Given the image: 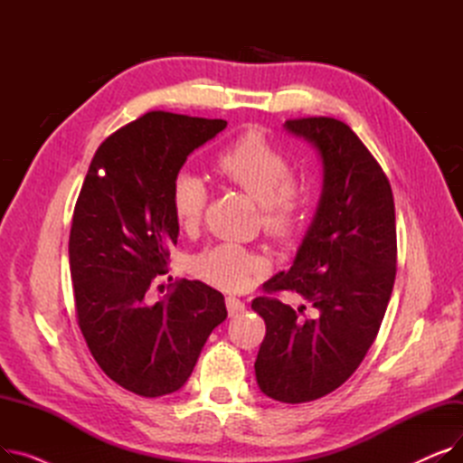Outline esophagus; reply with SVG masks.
Masks as SVG:
<instances>
[{"label":"esophagus","mask_w":463,"mask_h":463,"mask_svg":"<svg viewBox=\"0 0 463 463\" xmlns=\"http://www.w3.org/2000/svg\"><path fill=\"white\" fill-rule=\"evenodd\" d=\"M227 311H229L231 317H236V315L246 311V304L236 297H227Z\"/></svg>","instance_id":"obj_1"}]
</instances>
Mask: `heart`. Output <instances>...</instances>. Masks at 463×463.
I'll use <instances>...</instances> for the list:
<instances>
[{
  "label": "heart",
  "instance_id": "heart-1",
  "mask_svg": "<svg viewBox=\"0 0 463 463\" xmlns=\"http://www.w3.org/2000/svg\"><path fill=\"white\" fill-rule=\"evenodd\" d=\"M213 168L217 176L259 203L262 231L272 240L281 241L295 234L306 210V189L288 175V161L274 142L260 131H248L217 154ZM206 197V185L197 175L182 170L175 176L168 203L184 231L197 229ZM257 266L251 251L236 244H217L194 255L189 270L213 287L238 290L250 285Z\"/></svg>",
  "mask_w": 463,
  "mask_h": 463
}]
</instances>
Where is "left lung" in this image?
Segmentation results:
<instances>
[{"label":"left lung","instance_id":"1","mask_svg":"<svg viewBox=\"0 0 463 463\" xmlns=\"http://www.w3.org/2000/svg\"><path fill=\"white\" fill-rule=\"evenodd\" d=\"M285 128L319 150L325 178L293 266L251 302L266 325L255 375L269 398L306 403L342 386L377 337L396 279V213L391 182L347 124L311 116ZM285 289L314 317L271 297Z\"/></svg>","mask_w":463,"mask_h":463}]
</instances>
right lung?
<instances>
[{
  "mask_svg": "<svg viewBox=\"0 0 463 463\" xmlns=\"http://www.w3.org/2000/svg\"><path fill=\"white\" fill-rule=\"evenodd\" d=\"M225 128V119L146 112L97 148L75 204L69 266L80 332L99 368L144 398L180 391L227 319L223 295L203 281L180 279L148 300L178 241L170 184Z\"/></svg>",
  "mask_w": 463,
  "mask_h": 463,
  "instance_id": "1",
  "label": "right lung"
}]
</instances>
